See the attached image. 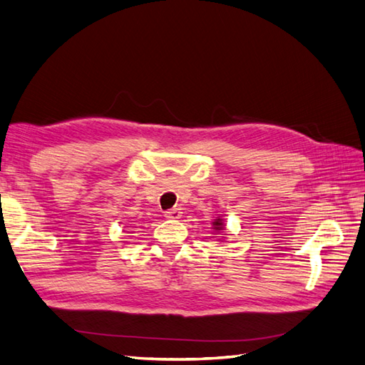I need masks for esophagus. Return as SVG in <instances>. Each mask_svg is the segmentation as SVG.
I'll return each instance as SVG.
<instances>
[{"label":"esophagus","instance_id":"esophagus-1","mask_svg":"<svg viewBox=\"0 0 365 365\" xmlns=\"http://www.w3.org/2000/svg\"><path fill=\"white\" fill-rule=\"evenodd\" d=\"M165 217H166V219H171V220L180 219V217H182V210H180V208L168 210V211H165Z\"/></svg>","mask_w":365,"mask_h":365}]
</instances>
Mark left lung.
Here are the masks:
<instances>
[{
  "mask_svg": "<svg viewBox=\"0 0 365 365\" xmlns=\"http://www.w3.org/2000/svg\"><path fill=\"white\" fill-rule=\"evenodd\" d=\"M212 230H214V235H216V232H222L223 230H225V223H223V219H220V217L214 219V222H212ZM219 240H220V239H219Z\"/></svg>",
  "mask_w": 365,
  "mask_h": 365,
  "instance_id": "left-lung-1",
  "label": "left lung"
}]
</instances>
